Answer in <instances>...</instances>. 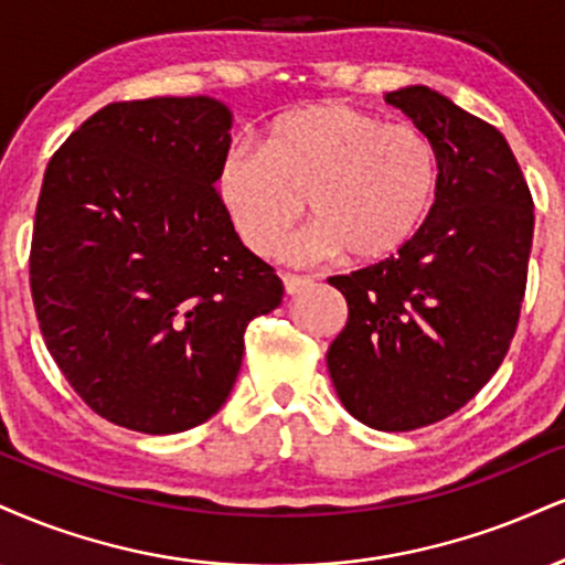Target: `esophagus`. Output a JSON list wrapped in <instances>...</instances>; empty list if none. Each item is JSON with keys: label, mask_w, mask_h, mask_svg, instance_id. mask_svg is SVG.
Instances as JSON below:
<instances>
[{"label": "esophagus", "mask_w": 565, "mask_h": 565, "mask_svg": "<svg viewBox=\"0 0 565 565\" xmlns=\"http://www.w3.org/2000/svg\"><path fill=\"white\" fill-rule=\"evenodd\" d=\"M310 284H312V278H308V276H295V274L284 276V291H287V295H297V291L308 289Z\"/></svg>", "instance_id": "1"}]
</instances>
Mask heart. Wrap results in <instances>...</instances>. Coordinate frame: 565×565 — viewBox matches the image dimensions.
Wrapping results in <instances>:
<instances>
[{
    "instance_id": "1",
    "label": "heart",
    "mask_w": 565,
    "mask_h": 565,
    "mask_svg": "<svg viewBox=\"0 0 565 565\" xmlns=\"http://www.w3.org/2000/svg\"><path fill=\"white\" fill-rule=\"evenodd\" d=\"M437 173V152L418 126L329 102L278 118L265 147H231L215 186L255 255L281 253L308 200L316 221L289 244L291 260L344 249L352 260H382L418 234Z\"/></svg>"
}]
</instances>
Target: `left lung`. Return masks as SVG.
Masks as SVG:
<instances>
[{"label":"left lung","mask_w":565,"mask_h":565,"mask_svg":"<svg viewBox=\"0 0 565 565\" xmlns=\"http://www.w3.org/2000/svg\"><path fill=\"white\" fill-rule=\"evenodd\" d=\"M384 99L429 136L437 192L397 255L329 278L350 316L326 363L350 416L411 431L463 407L500 369L526 289L534 202L498 128L429 86Z\"/></svg>","instance_id":"8db88e82"}]
</instances>
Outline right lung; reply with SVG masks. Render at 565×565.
<instances>
[{"label":"right lung","instance_id":"obj_1","mask_svg":"<svg viewBox=\"0 0 565 565\" xmlns=\"http://www.w3.org/2000/svg\"><path fill=\"white\" fill-rule=\"evenodd\" d=\"M234 115L213 97L113 102L46 166L31 295L46 350L102 418L179 434L221 411L244 331L284 287L215 192Z\"/></svg>","mask_w":565,"mask_h":565}]
</instances>
